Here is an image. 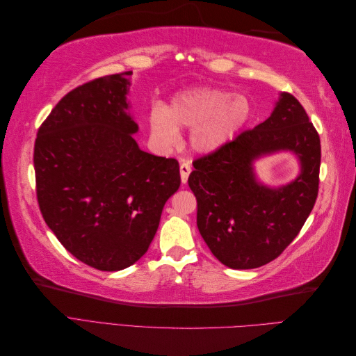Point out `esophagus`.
I'll use <instances>...</instances> for the list:
<instances>
[{
  "instance_id": "34e87169",
  "label": "esophagus",
  "mask_w": 356,
  "mask_h": 356,
  "mask_svg": "<svg viewBox=\"0 0 356 356\" xmlns=\"http://www.w3.org/2000/svg\"><path fill=\"white\" fill-rule=\"evenodd\" d=\"M179 172H181V182H182V184H186L187 179H188L190 172H191V166H190L188 161H184V160L181 161Z\"/></svg>"
}]
</instances>
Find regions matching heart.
Segmentation results:
<instances>
[{
    "label": "heart",
    "instance_id": "obj_1",
    "mask_svg": "<svg viewBox=\"0 0 356 356\" xmlns=\"http://www.w3.org/2000/svg\"><path fill=\"white\" fill-rule=\"evenodd\" d=\"M251 117L252 104L245 95L200 86L175 93L168 106L154 105L148 124L163 145L177 141L178 127H193L191 148L200 154H212L230 143Z\"/></svg>",
    "mask_w": 356,
    "mask_h": 356
}]
</instances>
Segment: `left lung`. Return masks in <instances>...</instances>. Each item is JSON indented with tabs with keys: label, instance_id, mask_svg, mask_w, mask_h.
<instances>
[{
	"label": "left lung",
	"instance_id": "8db88e82",
	"mask_svg": "<svg viewBox=\"0 0 356 356\" xmlns=\"http://www.w3.org/2000/svg\"><path fill=\"white\" fill-rule=\"evenodd\" d=\"M291 151L300 175L289 185H260L252 163ZM188 186L197 200V227L211 252L230 268L273 261L296 239L318 197L321 139L301 104L281 93L272 115L218 152L193 161Z\"/></svg>",
	"mask_w": 356,
	"mask_h": 356
}]
</instances>
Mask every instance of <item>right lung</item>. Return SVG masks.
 Instances as JSON below:
<instances>
[{
    "mask_svg": "<svg viewBox=\"0 0 356 356\" xmlns=\"http://www.w3.org/2000/svg\"><path fill=\"white\" fill-rule=\"evenodd\" d=\"M131 75H105L67 93L34 147L42 218L68 252L104 272L123 270L147 252L181 184L175 159L143 152L132 136Z\"/></svg>",
    "mask_w": 356,
    "mask_h": 356,
    "instance_id": "1",
    "label": "right lung"
}]
</instances>
